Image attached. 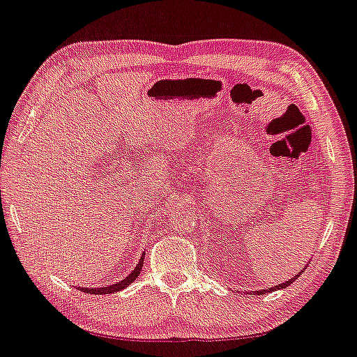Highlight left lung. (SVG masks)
<instances>
[{
	"label": "left lung",
	"instance_id": "left-lung-1",
	"mask_svg": "<svg viewBox=\"0 0 357 357\" xmlns=\"http://www.w3.org/2000/svg\"><path fill=\"white\" fill-rule=\"evenodd\" d=\"M301 272H303V270H301ZM301 272H300L298 275H296V277H293V278H290V280H287L285 283H280V285H275V287H272V288H268V290H259V291H254V293H255V295H264V293H270V291H275V290H282V288H287L288 285H291V283L295 282V280L300 277Z\"/></svg>",
	"mask_w": 357,
	"mask_h": 357
}]
</instances>
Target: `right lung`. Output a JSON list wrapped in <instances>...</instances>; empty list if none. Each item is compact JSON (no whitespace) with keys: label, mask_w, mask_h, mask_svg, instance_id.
Listing matches in <instances>:
<instances>
[{"label":"right lung","mask_w":357,"mask_h":357,"mask_svg":"<svg viewBox=\"0 0 357 357\" xmlns=\"http://www.w3.org/2000/svg\"><path fill=\"white\" fill-rule=\"evenodd\" d=\"M143 260H145V254H142V259H139L138 265L133 268L132 273H128V277H125L121 282H116L114 285H108V287H100V288H80V290L85 291V293H92V295H108V293H115V291H120L123 290L130 285V283H133L135 280L138 278L139 272H142V267H143Z\"/></svg>","instance_id":"1"}]
</instances>
